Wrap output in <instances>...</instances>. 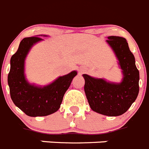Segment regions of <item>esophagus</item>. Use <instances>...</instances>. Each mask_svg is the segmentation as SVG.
<instances>
[{
	"instance_id": "esophagus-1",
	"label": "esophagus",
	"mask_w": 149,
	"mask_h": 149,
	"mask_svg": "<svg viewBox=\"0 0 149 149\" xmlns=\"http://www.w3.org/2000/svg\"><path fill=\"white\" fill-rule=\"evenodd\" d=\"M80 72H81H81H82V70H80Z\"/></svg>"
}]
</instances>
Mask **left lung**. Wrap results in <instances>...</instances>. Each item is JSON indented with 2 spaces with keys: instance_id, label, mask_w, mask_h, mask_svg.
Here are the masks:
<instances>
[{
  "instance_id": "8db88e82",
  "label": "left lung",
  "mask_w": 149,
  "mask_h": 149,
  "mask_svg": "<svg viewBox=\"0 0 149 149\" xmlns=\"http://www.w3.org/2000/svg\"><path fill=\"white\" fill-rule=\"evenodd\" d=\"M107 43L113 51L123 78L120 82H112L83 74L84 92L92 110L107 116H119L126 112L139 93V70L126 40L109 36Z\"/></svg>"
}]
</instances>
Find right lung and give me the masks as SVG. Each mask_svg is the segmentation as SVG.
I'll return each mask as SVG.
<instances>
[{"label":"right lung","instance_id":"right-lung-1","mask_svg":"<svg viewBox=\"0 0 149 149\" xmlns=\"http://www.w3.org/2000/svg\"><path fill=\"white\" fill-rule=\"evenodd\" d=\"M42 40L38 35L23 39L10 60L8 84L11 98L15 106L30 117L46 116L56 112L60 107L65 92L77 75V71L73 70L45 86L29 83L25 75V61L31 48Z\"/></svg>","mask_w":149,"mask_h":149}]
</instances>
